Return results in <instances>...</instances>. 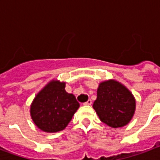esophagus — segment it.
Here are the masks:
<instances>
[{
    "label": "esophagus",
    "instance_id": "esophagus-1",
    "mask_svg": "<svg viewBox=\"0 0 160 160\" xmlns=\"http://www.w3.org/2000/svg\"><path fill=\"white\" fill-rule=\"evenodd\" d=\"M92 100H91V99H89L88 101L84 103V105H91V104H92Z\"/></svg>",
    "mask_w": 160,
    "mask_h": 160
}]
</instances>
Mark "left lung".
Masks as SVG:
<instances>
[{
	"instance_id": "8db88e82",
	"label": "left lung",
	"mask_w": 160,
	"mask_h": 160,
	"mask_svg": "<svg viewBox=\"0 0 160 160\" xmlns=\"http://www.w3.org/2000/svg\"><path fill=\"white\" fill-rule=\"evenodd\" d=\"M102 122L118 128L127 125L135 113L136 101L131 92L116 80L102 82L93 103Z\"/></svg>"
}]
</instances>
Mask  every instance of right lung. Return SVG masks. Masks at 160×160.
I'll list each match as a JSON object with an SVG mask.
<instances>
[{
    "label": "right lung",
    "mask_w": 160,
    "mask_h": 160,
    "mask_svg": "<svg viewBox=\"0 0 160 160\" xmlns=\"http://www.w3.org/2000/svg\"><path fill=\"white\" fill-rule=\"evenodd\" d=\"M65 83L51 81L35 97L30 107L32 119L41 131L64 130L80 107L73 94L65 91Z\"/></svg>",
    "instance_id": "right-lung-1"
}]
</instances>
